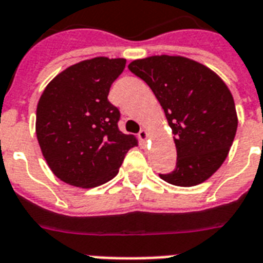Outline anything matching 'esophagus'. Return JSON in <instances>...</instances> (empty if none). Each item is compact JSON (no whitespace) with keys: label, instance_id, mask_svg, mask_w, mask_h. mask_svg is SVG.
Returning a JSON list of instances; mask_svg holds the SVG:
<instances>
[{"label":"esophagus","instance_id":"1","mask_svg":"<svg viewBox=\"0 0 263 263\" xmlns=\"http://www.w3.org/2000/svg\"><path fill=\"white\" fill-rule=\"evenodd\" d=\"M138 138H139L140 143H146L148 140V132L147 129H140L139 134H138Z\"/></svg>","mask_w":263,"mask_h":263}]
</instances>
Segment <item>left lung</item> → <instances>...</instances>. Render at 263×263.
I'll list each match as a JSON object with an SVG mask.
<instances>
[{
  "label": "left lung",
  "mask_w": 263,
  "mask_h": 263,
  "mask_svg": "<svg viewBox=\"0 0 263 263\" xmlns=\"http://www.w3.org/2000/svg\"><path fill=\"white\" fill-rule=\"evenodd\" d=\"M128 68L152 88L175 135L176 169L160 177L179 187L203 183L222 165L236 135V107L227 84L181 55H152Z\"/></svg>",
  "instance_id": "1"
}]
</instances>
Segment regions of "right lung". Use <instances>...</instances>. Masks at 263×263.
<instances>
[{"mask_svg": "<svg viewBox=\"0 0 263 263\" xmlns=\"http://www.w3.org/2000/svg\"><path fill=\"white\" fill-rule=\"evenodd\" d=\"M124 59L95 57L68 67L47 84L36 106L35 131L49 168L80 188L98 187L117 173L134 135L119 129L120 111L107 95Z\"/></svg>", "mask_w": 263, "mask_h": 263, "instance_id": "right-lung-1", "label": "right lung"}]
</instances>
